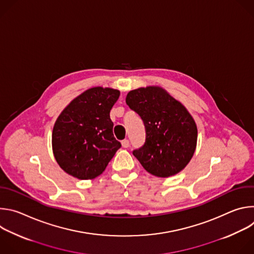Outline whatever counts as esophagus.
I'll list each match as a JSON object with an SVG mask.
<instances>
[{
  "mask_svg": "<svg viewBox=\"0 0 254 254\" xmlns=\"http://www.w3.org/2000/svg\"><path fill=\"white\" fill-rule=\"evenodd\" d=\"M122 144H123L124 148H128V147H129V141H128V139H124V140L122 141Z\"/></svg>",
  "mask_w": 254,
  "mask_h": 254,
  "instance_id": "34e87169",
  "label": "esophagus"
}]
</instances>
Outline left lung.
Listing matches in <instances>:
<instances>
[{"label":"left lung","mask_w":254,"mask_h":254,"mask_svg":"<svg viewBox=\"0 0 254 254\" xmlns=\"http://www.w3.org/2000/svg\"><path fill=\"white\" fill-rule=\"evenodd\" d=\"M126 102L146 128L143 146L132 152L143 169L161 178L182 171L195 153L198 135L187 108L159 86L131 90Z\"/></svg>","instance_id":"1"}]
</instances>
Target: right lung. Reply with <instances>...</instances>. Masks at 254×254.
I'll return each instance as SVG.
<instances>
[{
	"instance_id": "1",
	"label": "right lung",
	"mask_w": 254,
	"mask_h": 254,
	"mask_svg": "<svg viewBox=\"0 0 254 254\" xmlns=\"http://www.w3.org/2000/svg\"><path fill=\"white\" fill-rule=\"evenodd\" d=\"M120 91L92 87L72 100L55 122L52 149L60 168L79 180L105 170L122 143L114 136L110 113Z\"/></svg>"
}]
</instances>
